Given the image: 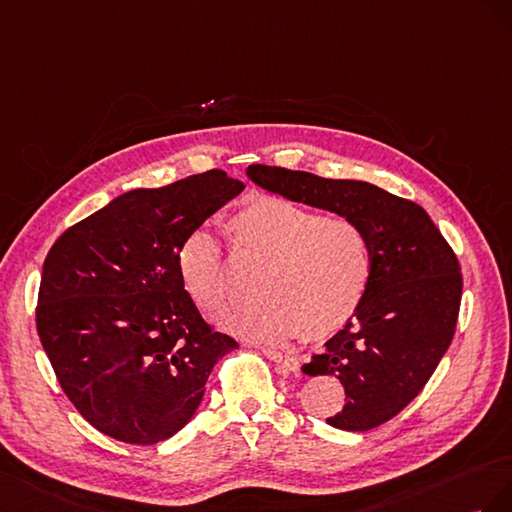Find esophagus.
<instances>
[{
  "instance_id": "1",
  "label": "esophagus",
  "mask_w": 512,
  "mask_h": 512,
  "mask_svg": "<svg viewBox=\"0 0 512 512\" xmlns=\"http://www.w3.org/2000/svg\"><path fill=\"white\" fill-rule=\"evenodd\" d=\"M261 352H264L266 358H270L272 362L279 364L283 371H298L300 369V360L296 356L283 354V352H279V349H274V347H264V349H261Z\"/></svg>"
}]
</instances>
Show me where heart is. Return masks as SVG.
Segmentation results:
<instances>
[{
    "label": "heart",
    "instance_id": "b5f03b06",
    "mask_svg": "<svg viewBox=\"0 0 512 512\" xmlns=\"http://www.w3.org/2000/svg\"><path fill=\"white\" fill-rule=\"evenodd\" d=\"M238 261L261 264L253 304L227 313L221 326L238 337L285 343L304 330L321 339L341 330L369 294L375 253L369 231L343 216H324L281 197H253L225 225ZM178 274L203 313L225 309L231 296L221 244L206 229L188 233Z\"/></svg>",
    "mask_w": 512,
    "mask_h": 512
}]
</instances>
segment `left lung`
Listing matches in <instances>:
<instances>
[{"instance_id": "1", "label": "left lung", "mask_w": 512, "mask_h": 512, "mask_svg": "<svg viewBox=\"0 0 512 512\" xmlns=\"http://www.w3.org/2000/svg\"><path fill=\"white\" fill-rule=\"evenodd\" d=\"M246 175L270 193L352 218L369 231V294L302 373L334 375L343 384L345 405L326 418L330 427L384 425L425 388L455 337L463 289L457 255L418 203L375 184L268 165H251Z\"/></svg>"}]
</instances>
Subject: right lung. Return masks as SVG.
I'll return each instance as SVG.
<instances>
[{"label": "right lung", "instance_id": "obj_1", "mask_svg": "<svg viewBox=\"0 0 512 512\" xmlns=\"http://www.w3.org/2000/svg\"><path fill=\"white\" fill-rule=\"evenodd\" d=\"M244 184L221 169L135 188L66 229L42 266L36 328L66 397L113 440L156 444L193 418L238 343L188 298L178 251Z\"/></svg>", "mask_w": 512, "mask_h": 512}]
</instances>
